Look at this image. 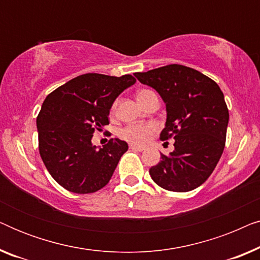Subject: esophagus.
Masks as SVG:
<instances>
[{"label":"esophagus","mask_w":260,"mask_h":260,"mask_svg":"<svg viewBox=\"0 0 260 260\" xmlns=\"http://www.w3.org/2000/svg\"><path fill=\"white\" fill-rule=\"evenodd\" d=\"M130 149H133V150H137V151H143L144 147H141V145H136V144H130Z\"/></svg>","instance_id":"34e87169"}]
</instances>
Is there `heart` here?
<instances>
[{
	"instance_id": "obj_1",
	"label": "heart",
	"mask_w": 260,
	"mask_h": 260,
	"mask_svg": "<svg viewBox=\"0 0 260 260\" xmlns=\"http://www.w3.org/2000/svg\"><path fill=\"white\" fill-rule=\"evenodd\" d=\"M150 93H152V91L147 90V88L138 92L137 99L141 105ZM115 104L112 105L111 112L115 111ZM156 131H157V125L152 122L144 124H133V125H127L120 130V137H122L123 140L130 142V143L144 144L150 140L151 136L156 133Z\"/></svg>"
}]
</instances>
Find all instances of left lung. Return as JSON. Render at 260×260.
I'll list each match as a JSON object with an SVG mask.
<instances>
[{
  "mask_svg": "<svg viewBox=\"0 0 260 260\" xmlns=\"http://www.w3.org/2000/svg\"><path fill=\"white\" fill-rule=\"evenodd\" d=\"M135 77L155 88L166 103L162 141L174 138L173 152L149 170L163 189L189 191L201 186L218 165L226 143L229 109L219 85L190 67L172 63Z\"/></svg>",
  "mask_w": 260,
  "mask_h": 260,
  "instance_id": "obj_1",
  "label": "left lung"
}]
</instances>
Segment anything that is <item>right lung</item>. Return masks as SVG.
Segmentation results:
<instances>
[{
    "label": "right lung",
    "instance_id": "1",
    "mask_svg": "<svg viewBox=\"0 0 260 260\" xmlns=\"http://www.w3.org/2000/svg\"><path fill=\"white\" fill-rule=\"evenodd\" d=\"M136 79L131 74L78 76L46 97L37 118L39 152L60 186L77 194L94 193L111 179L126 142L111 138L101 149L91 143L95 130L109 124L115 99Z\"/></svg>",
    "mask_w": 260,
    "mask_h": 260
}]
</instances>
